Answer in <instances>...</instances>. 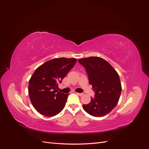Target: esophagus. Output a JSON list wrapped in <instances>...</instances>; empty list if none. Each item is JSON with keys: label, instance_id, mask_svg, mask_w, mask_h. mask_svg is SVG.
Instances as JSON below:
<instances>
[{"label": "esophagus", "instance_id": "1", "mask_svg": "<svg viewBox=\"0 0 149 149\" xmlns=\"http://www.w3.org/2000/svg\"><path fill=\"white\" fill-rule=\"evenodd\" d=\"M76 94H77V95L79 96H83V93H76Z\"/></svg>", "mask_w": 149, "mask_h": 149}]
</instances>
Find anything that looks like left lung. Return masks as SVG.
<instances>
[{
  "mask_svg": "<svg viewBox=\"0 0 149 149\" xmlns=\"http://www.w3.org/2000/svg\"><path fill=\"white\" fill-rule=\"evenodd\" d=\"M78 62L86 70L89 84L95 91L91 102L83 104L84 110L94 117L109 114L118 104L122 86L119 76L106 60L97 56L79 59Z\"/></svg>",
  "mask_w": 149,
  "mask_h": 149,
  "instance_id": "left-lung-1",
  "label": "left lung"
}]
</instances>
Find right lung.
<instances>
[{
	"label": "right lung",
	"mask_w": 149,
	"mask_h": 149,
	"mask_svg": "<svg viewBox=\"0 0 149 149\" xmlns=\"http://www.w3.org/2000/svg\"><path fill=\"white\" fill-rule=\"evenodd\" d=\"M76 61V58H54L35 70L29 80V94L33 106L40 114L52 117L63 109L68 94L58 91V84Z\"/></svg>",
	"instance_id": "obj_1"
}]
</instances>
